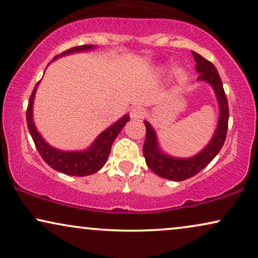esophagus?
I'll list each match as a JSON object with an SVG mask.
<instances>
[{
  "mask_svg": "<svg viewBox=\"0 0 258 258\" xmlns=\"http://www.w3.org/2000/svg\"><path fill=\"white\" fill-rule=\"evenodd\" d=\"M146 116V110L142 106H134L130 110V117L134 119L144 118Z\"/></svg>",
  "mask_w": 258,
  "mask_h": 258,
  "instance_id": "1",
  "label": "esophagus"
}]
</instances>
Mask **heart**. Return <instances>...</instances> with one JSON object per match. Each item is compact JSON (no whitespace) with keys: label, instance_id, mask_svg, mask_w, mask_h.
I'll return each mask as SVG.
<instances>
[{"label":"heart","instance_id":"obj_1","mask_svg":"<svg viewBox=\"0 0 258 258\" xmlns=\"http://www.w3.org/2000/svg\"><path fill=\"white\" fill-rule=\"evenodd\" d=\"M174 74H176V78L178 79V80H184V79L186 78V72L184 71V69H182V68L176 69Z\"/></svg>","mask_w":258,"mask_h":258}]
</instances>
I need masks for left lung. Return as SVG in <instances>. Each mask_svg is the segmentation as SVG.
Instances as JSON below:
<instances>
[{"mask_svg": "<svg viewBox=\"0 0 258 258\" xmlns=\"http://www.w3.org/2000/svg\"><path fill=\"white\" fill-rule=\"evenodd\" d=\"M192 56L196 62V72L200 74L197 79L209 82L212 85L218 97L219 107H220L218 128L215 130L214 136H213L209 145L192 158L176 159L168 157L159 149L157 136H155L153 128L149 125L148 122H145L146 139L144 144V155L146 164L158 176L166 178V179L177 180V182L194 177L211 163L224 146L228 128V112H230L228 103L217 68L212 62L203 58L197 52L192 51Z\"/></svg>", "mask_w": 258, "mask_h": 258, "instance_id": "left-lung-1", "label": "left lung"}]
</instances>
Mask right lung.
<instances>
[{"label":"right lung","instance_id":"1","mask_svg":"<svg viewBox=\"0 0 258 258\" xmlns=\"http://www.w3.org/2000/svg\"><path fill=\"white\" fill-rule=\"evenodd\" d=\"M94 46L92 45H80L74 46L72 49L67 50V51L59 53L56 57L67 55V53H72L75 51H84V50L93 49ZM55 57V58H56ZM37 86L34 90L32 91V94L28 101V106L26 110V120L27 126L30 130V134L33 139L34 145L38 153L43 158V160L51 166L53 170L59 171V172L69 174V176H78L84 177L88 174H93L100 170L106 163L107 157L110 155L111 146H112L114 139L119 134L120 130L125 125L130 117L128 114L120 118L118 122H116L110 128H107L105 132L98 136L94 144L92 145L91 148H88L85 152H62L58 149L51 147L44 141L43 138L37 132L36 126H34L33 119H32V105H33L34 94H36Z\"/></svg>","mask_w":258,"mask_h":258}]
</instances>
